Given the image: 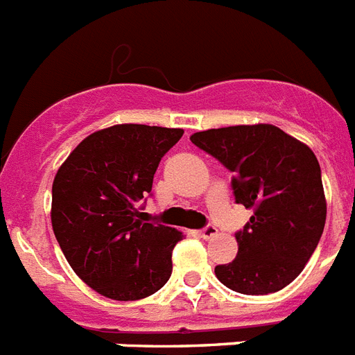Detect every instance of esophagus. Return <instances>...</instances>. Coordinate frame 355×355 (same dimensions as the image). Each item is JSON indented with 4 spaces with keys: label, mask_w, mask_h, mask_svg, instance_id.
<instances>
[{
    "label": "esophagus",
    "mask_w": 355,
    "mask_h": 355,
    "mask_svg": "<svg viewBox=\"0 0 355 355\" xmlns=\"http://www.w3.org/2000/svg\"><path fill=\"white\" fill-rule=\"evenodd\" d=\"M199 236L205 237V239H212V237L218 236V228L214 227V225H209V227H205L203 230H199Z\"/></svg>",
    "instance_id": "obj_1"
}]
</instances>
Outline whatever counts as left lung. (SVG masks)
Returning a JSON list of instances; mask_svg holds the SVG:
<instances>
[{
	"label": "left lung",
	"instance_id": "obj_1",
	"mask_svg": "<svg viewBox=\"0 0 355 355\" xmlns=\"http://www.w3.org/2000/svg\"><path fill=\"white\" fill-rule=\"evenodd\" d=\"M190 141L236 174V203L254 210L236 234V259L216 266L218 279L247 295L285 288L314 254L327 219L315 154L268 123L196 132Z\"/></svg>",
	"mask_w": 355,
	"mask_h": 355
}]
</instances>
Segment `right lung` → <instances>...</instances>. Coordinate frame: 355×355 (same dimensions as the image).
<instances>
[{"mask_svg":"<svg viewBox=\"0 0 355 355\" xmlns=\"http://www.w3.org/2000/svg\"><path fill=\"white\" fill-rule=\"evenodd\" d=\"M181 128L114 125L85 137L52 183V230L72 270L116 301L148 297L172 274L183 232L145 223L137 203Z\"/></svg>","mask_w":355,"mask_h":355,"instance_id":"1","label":"right lung"}]
</instances>
